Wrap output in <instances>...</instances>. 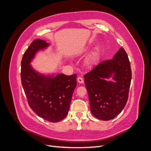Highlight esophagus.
Masks as SVG:
<instances>
[{
    "label": "esophagus",
    "mask_w": 151,
    "mask_h": 151,
    "mask_svg": "<svg viewBox=\"0 0 151 151\" xmlns=\"http://www.w3.org/2000/svg\"><path fill=\"white\" fill-rule=\"evenodd\" d=\"M77 82H78V83H80V84L84 83V80H83V79L82 78V77H78V78H77Z\"/></svg>",
    "instance_id": "34e87169"
}]
</instances>
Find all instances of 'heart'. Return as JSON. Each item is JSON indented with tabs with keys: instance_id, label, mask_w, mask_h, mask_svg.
<instances>
[{
	"instance_id": "heart-1",
	"label": "heart",
	"mask_w": 151,
	"mask_h": 151,
	"mask_svg": "<svg viewBox=\"0 0 151 151\" xmlns=\"http://www.w3.org/2000/svg\"><path fill=\"white\" fill-rule=\"evenodd\" d=\"M89 51V48H87L85 50L84 52H88ZM99 60V48L96 47L95 48L94 51L91 53L89 56L86 60V64L89 67H93L96 64Z\"/></svg>"
}]
</instances>
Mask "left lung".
Masks as SVG:
<instances>
[{
    "label": "left lung",
    "mask_w": 151,
    "mask_h": 151,
    "mask_svg": "<svg viewBox=\"0 0 151 151\" xmlns=\"http://www.w3.org/2000/svg\"><path fill=\"white\" fill-rule=\"evenodd\" d=\"M111 78L113 81L107 79ZM90 109L99 120H111L120 113L128 100L132 79L130 63L122 47L113 59L94 67L84 76Z\"/></svg>",
    "instance_id": "obj_1"
}]
</instances>
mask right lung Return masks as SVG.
<instances>
[{
	"label": "right lung",
	"mask_w": 151,
	"mask_h": 151,
	"mask_svg": "<svg viewBox=\"0 0 151 151\" xmlns=\"http://www.w3.org/2000/svg\"><path fill=\"white\" fill-rule=\"evenodd\" d=\"M50 47L47 41L36 39L25 52L21 61V82L30 108L36 115L50 122H58L68 112L76 74L40 72L31 65L39 52Z\"/></svg>",
	"instance_id": "add662e5"
}]
</instances>
